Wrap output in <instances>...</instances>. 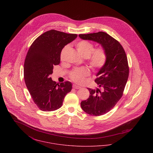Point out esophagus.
I'll return each instance as SVG.
<instances>
[{
    "label": "esophagus",
    "mask_w": 153,
    "mask_h": 153,
    "mask_svg": "<svg viewBox=\"0 0 153 153\" xmlns=\"http://www.w3.org/2000/svg\"><path fill=\"white\" fill-rule=\"evenodd\" d=\"M73 88H74V89H79V88H81V87H79V86L76 85V84H74V85H73Z\"/></svg>",
    "instance_id": "1"
}]
</instances>
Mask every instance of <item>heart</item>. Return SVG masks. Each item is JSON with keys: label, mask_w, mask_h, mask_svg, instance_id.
I'll return each instance as SVG.
<instances>
[{"label": "heart", "mask_w": 153, "mask_h": 153, "mask_svg": "<svg viewBox=\"0 0 153 153\" xmlns=\"http://www.w3.org/2000/svg\"><path fill=\"white\" fill-rule=\"evenodd\" d=\"M76 49L79 55L84 58H87L89 64L94 69H99L105 64L107 59V54L104 48L100 47L94 49V45L87 41H81L75 44ZM68 46H65L61 53L60 58L63 60L65 53ZM89 74V69L85 68H75L70 73V78L77 83H81L85 78Z\"/></svg>", "instance_id": "heart-1"}]
</instances>
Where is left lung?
I'll list each match as a JSON object with an SVG mask.
<instances>
[{"label":"left lung","mask_w":153,"mask_h":153,"mask_svg":"<svg viewBox=\"0 0 153 153\" xmlns=\"http://www.w3.org/2000/svg\"><path fill=\"white\" fill-rule=\"evenodd\" d=\"M79 37L100 44L107 54V62L97 72L95 80L101 89L88 88L89 97L81 102L86 113L101 115L113 108L123 96L129 75L127 58L121 45L105 32L80 34Z\"/></svg>","instance_id":"left-lung-1"}]
</instances>
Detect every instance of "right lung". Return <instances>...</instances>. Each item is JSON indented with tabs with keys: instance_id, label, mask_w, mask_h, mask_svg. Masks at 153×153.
Returning <instances> with one entry per match:
<instances>
[{
	"instance_id": "obj_1",
	"label": "right lung",
	"mask_w": 153,
	"mask_h": 153,
	"mask_svg": "<svg viewBox=\"0 0 153 153\" xmlns=\"http://www.w3.org/2000/svg\"><path fill=\"white\" fill-rule=\"evenodd\" d=\"M69 34L51 30L40 35L31 45L24 63L25 82L37 107L44 111L61 107L66 95L72 89V83L56 84L49 76L53 66L59 65L62 49L76 38Z\"/></svg>"
}]
</instances>
